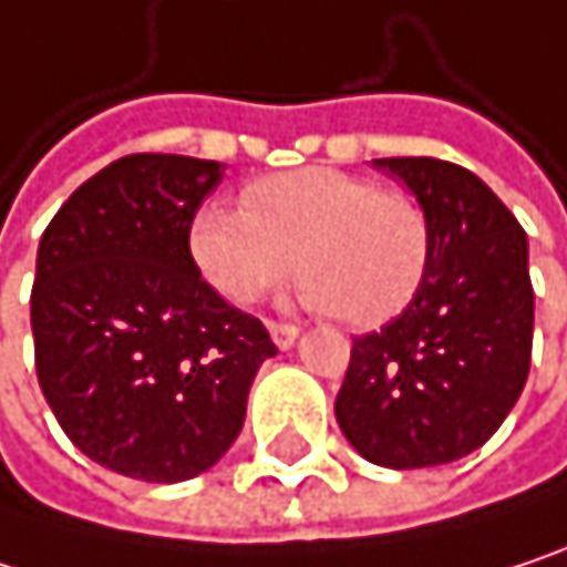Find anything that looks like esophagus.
<instances>
[{
  "mask_svg": "<svg viewBox=\"0 0 567 567\" xmlns=\"http://www.w3.org/2000/svg\"><path fill=\"white\" fill-rule=\"evenodd\" d=\"M269 334H272V341L279 344V348H291L295 344V338H298V328L295 324H288V321H269Z\"/></svg>",
  "mask_w": 567,
  "mask_h": 567,
  "instance_id": "34e87169",
  "label": "esophagus"
}]
</instances>
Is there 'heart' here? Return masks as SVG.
<instances>
[{
  "instance_id": "b5f03b06",
  "label": "heart",
  "mask_w": 567,
  "mask_h": 567,
  "mask_svg": "<svg viewBox=\"0 0 567 567\" xmlns=\"http://www.w3.org/2000/svg\"><path fill=\"white\" fill-rule=\"evenodd\" d=\"M433 233L423 206L334 167L276 173L243 206L206 199L189 219V256L229 305H252L301 276V298L351 328H378L423 288Z\"/></svg>"
}]
</instances>
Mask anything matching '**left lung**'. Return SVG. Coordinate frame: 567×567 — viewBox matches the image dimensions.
Returning a JSON list of instances; mask_svg holds the SVG:
<instances>
[{
	"mask_svg": "<svg viewBox=\"0 0 567 567\" xmlns=\"http://www.w3.org/2000/svg\"><path fill=\"white\" fill-rule=\"evenodd\" d=\"M374 164L423 206L433 252L410 308L354 338L334 416L378 466H443L480 450L525 388L535 321L528 243L466 167L433 157Z\"/></svg>",
	"mask_w": 567,
	"mask_h": 567,
	"instance_id": "left-lung-1",
	"label": "left lung"
}]
</instances>
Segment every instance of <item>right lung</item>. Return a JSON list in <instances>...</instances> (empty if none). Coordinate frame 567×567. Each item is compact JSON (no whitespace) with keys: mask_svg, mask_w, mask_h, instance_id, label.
<instances>
[{"mask_svg":"<svg viewBox=\"0 0 567 567\" xmlns=\"http://www.w3.org/2000/svg\"><path fill=\"white\" fill-rule=\"evenodd\" d=\"M216 161L131 154L81 183L39 243L35 374L64 436L144 483L206 473L239 436L256 371L279 354L189 256Z\"/></svg>","mask_w":567,"mask_h":567,"instance_id":"obj_1","label":"right lung"}]
</instances>
